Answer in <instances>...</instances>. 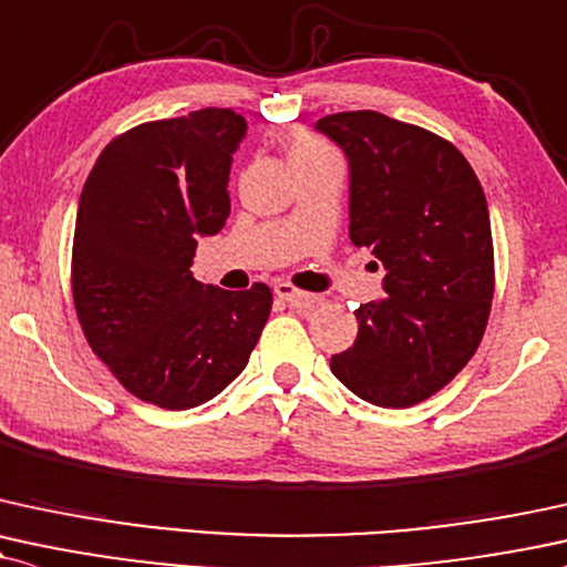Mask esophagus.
<instances>
[{
    "instance_id": "esophagus-1",
    "label": "esophagus",
    "mask_w": 567,
    "mask_h": 567,
    "mask_svg": "<svg viewBox=\"0 0 567 567\" xmlns=\"http://www.w3.org/2000/svg\"><path fill=\"white\" fill-rule=\"evenodd\" d=\"M275 296L279 298V301L290 303V306H298V303H311V296L309 292L292 288L290 282H277L275 285Z\"/></svg>"
}]
</instances>
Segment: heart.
Here are the masks:
<instances>
[{"instance_id": "obj_1", "label": "heart", "mask_w": 567, "mask_h": 567, "mask_svg": "<svg viewBox=\"0 0 567 567\" xmlns=\"http://www.w3.org/2000/svg\"><path fill=\"white\" fill-rule=\"evenodd\" d=\"M336 153L324 145L322 140L311 134H298L292 136L288 145V161L290 166H298V163H313V161H332Z\"/></svg>"}]
</instances>
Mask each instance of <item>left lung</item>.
Instances as JSON below:
<instances>
[{
    "mask_svg": "<svg viewBox=\"0 0 567 567\" xmlns=\"http://www.w3.org/2000/svg\"><path fill=\"white\" fill-rule=\"evenodd\" d=\"M313 128L349 161L351 243L385 269V296L353 311L359 336L330 370L374 406L420 404L473 359L486 330L494 298L486 195L465 155L420 126L353 111Z\"/></svg>",
    "mask_w": 567,
    "mask_h": 567,
    "instance_id": "left-lung-1",
    "label": "left lung"
}]
</instances>
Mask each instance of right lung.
<instances>
[{"label": "right lung", "instance_id": "1", "mask_svg": "<svg viewBox=\"0 0 567 567\" xmlns=\"http://www.w3.org/2000/svg\"><path fill=\"white\" fill-rule=\"evenodd\" d=\"M240 113L206 107L150 121L100 153L79 197L73 303L118 383L161 409H193L248 364L271 311L256 282L229 292L193 277L200 237L229 216Z\"/></svg>", "mask_w": 567, "mask_h": 567}]
</instances>
